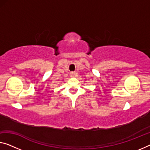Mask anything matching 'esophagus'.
<instances>
[{"instance_id":"obj_1","label":"esophagus","mask_w":150,"mask_h":150,"mask_svg":"<svg viewBox=\"0 0 150 150\" xmlns=\"http://www.w3.org/2000/svg\"><path fill=\"white\" fill-rule=\"evenodd\" d=\"M76 76V73H75V72H71L70 73V76L71 77H74V76Z\"/></svg>"}]
</instances>
